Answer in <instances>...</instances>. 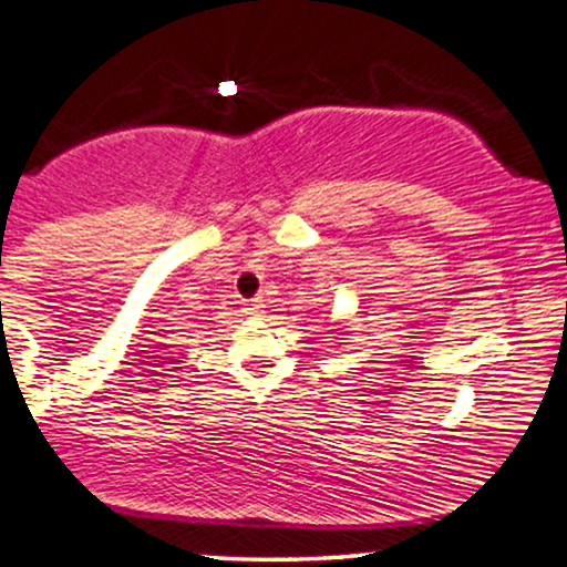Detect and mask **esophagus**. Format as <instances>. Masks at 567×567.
I'll list each match as a JSON object with an SVG mask.
<instances>
[{"label":"esophagus","instance_id":"esophagus-1","mask_svg":"<svg viewBox=\"0 0 567 567\" xmlns=\"http://www.w3.org/2000/svg\"><path fill=\"white\" fill-rule=\"evenodd\" d=\"M245 313H248V317H261L264 313L261 298H250V301H245Z\"/></svg>","mask_w":567,"mask_h":567}]
</instances>
